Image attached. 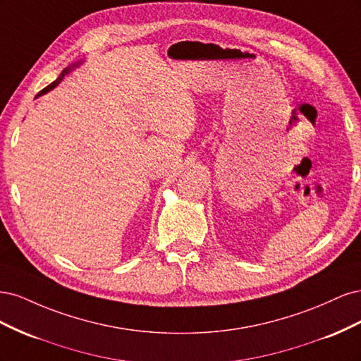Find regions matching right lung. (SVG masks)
Masks as SVG:
<instances>
[{"label":"right lung","mask_w":361,"mask_h":361,"mask_svg":"<svg viewBox=\"0 0 361 361\" xmlns=\"http://www.w3.org/2000/svg\"><path fill=\"white\" fill-rule=\"evenodd\" d=\"M82 61H78V63H76V64H72V66H69V68H66V69H64L61 73H60V76H59V78L56 80V81H54V82H51L48 87H45V89H43L42 92H39L37 93V96L36 97H39V96H43V94H47L48 92H51L52 89H56V87L63 81V78H64V76H66L69 72H72L75 68H78L80 66V64H81Z\"/></svg>","instance_id":"add662e5"}]
</instances>
